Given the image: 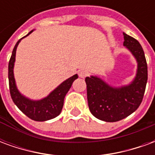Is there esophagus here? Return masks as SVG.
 <instances>
[{
  "instance_id": "34e87169",
  "label": "esophagus",
  "mask_w": 155,
  "mask_h": 155,
  "mask_svg": "<svg viewBox=\"0 0 155 155\" xmlns=\"http://www.w3.org/2000/svg\"><path fill=\"white\" fill-rule=\"evenodd\" d=\"M87 74H88L87 71H81L80 72H79V76H80L81 78H83V79L86 77V76H87Z\"/></svg>"
}]
</instances>
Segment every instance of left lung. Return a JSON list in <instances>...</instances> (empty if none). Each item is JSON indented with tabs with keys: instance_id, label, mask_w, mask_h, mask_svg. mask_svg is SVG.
<instances>
[{
	"instance_id": "8db88e82",
	"label": "left lung",
	"mask_w": 155,
	"mask_h": 155,
	"mask_svg": "<svg viewBox=\"0 0 155 155\" xmlns=\"http://www.w3.org/2000/svg\"><path fill=\"white\" fill-rule=\"evenodd\" d=\"M123 35L124 46L137 61L133 81L116 87L96 75L85 78L89 109L95 118L105 122H116L134 113L142 102L146 87L148 68L143 48L137 40L125 33Z\"/></svg>"
}]
</instances>
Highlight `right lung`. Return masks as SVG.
I'll list each match as a JSON object with an SVG mask.
<instances>
[{
  "mask_svg": "<svg viewBox=\"0 0 155 155\" xmlns=\"http://www.w3.org/2000/svg\"><path fill=\"white\" fill-rule=\"evenodd\" d=\"M34 30L30 31L27 35L20 39L15 44L12 51V54L9 61L8 79L10 93L13 102L20 110L30 119L35 121H46L54 119L61 114L64 105V100L69 90L71 89L74 80L78 78V74H74L67 80L63 81L61 84L52 91L46 97L38 101L31 100L19 91L15 83L14 76V65L15 61V53L19 43L22 39L28 36Z\"/></svg>",
  "mask_w": 155,
  "mask_h": 155,
  "instance_id": "1",
  "label": "right lung"
}]
</instances>
